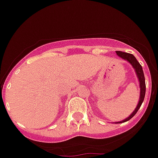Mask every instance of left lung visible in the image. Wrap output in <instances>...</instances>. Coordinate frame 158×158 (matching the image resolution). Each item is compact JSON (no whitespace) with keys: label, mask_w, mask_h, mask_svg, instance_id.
Returning a JSON list of instances; mask_svg holds the SVG:
<instances>
[{"label":"left lung","mask_w":158,"mask_h":158,"mask_svg":"<svg viewBox=\"0 0 158 158\" xmlns=\"http://www.w3.org/2000/svg\"><path fill=\"white\" fill-rule=\"evenodd\" d=\"M116 54H117L118 56H120V57H122L123 59H124V60H127V61H128V62L133 66V68L135 69L136 74L137 75H138V80H139L140 90H141V92H140V99H139V102H138V106H137L136 109L134 110V111L133 112L132 114L130 115V117H128L127 118L123 120V122H120V123H125V122H127V121H129L130 119L132 118L134 115L136 114V113L138 112L139 108L141 107L142 102H143L144 98H145V76H144V72H143V70H142V65L138 63V60H136V58H135L132 54H130V53L123 52H120V51H116Z\"/></svg>","instance_id":"left-lung-1"}]
</instances>
